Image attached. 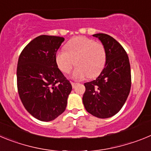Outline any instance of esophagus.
I'll return each instance as SVG.
<instances>
[{"label": "esophagus", "instance_id": "esophagus-1", "mask_svg": "<svg viewBox=\"0 0 151 151\" xmlns=\"http://www.w3.org/2000/svg\"><path fill=\"white\" fill-rule=\"evenodd\" d=\"M71 84H72V86H73V88H75L76 87V85H77V82H71Z\"/></svg>", "mask_w": 151, "mask_h": 151}]
</instances>
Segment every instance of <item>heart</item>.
I'll use <instances>...</instances> for the list:
<instances>
[{
	"label": "heart",
	"mask_w": 151,
	"mask_h": 151,
	"mask_svg": "<svg viewBox=\"0 0 151 151\" xmlns=\"http://www.w3.org/2000/svg\"><path fill=\"white\" fill-rule=\"evenodd\" d=\"M65 50L55 54V62L62 73H69L75 63L76 68L72 78L80 79L88 76L94 78L102 72L106 64V51L105 47L94 39L78 36L69 40Z\"/></svg>",
	"instance_id": "obj_1"
}]
</instances>
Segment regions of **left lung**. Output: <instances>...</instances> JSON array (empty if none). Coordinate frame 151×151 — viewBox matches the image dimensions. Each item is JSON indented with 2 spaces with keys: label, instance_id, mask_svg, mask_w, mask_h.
<instances>
[{
  "label": "left lung",
  "instance_id": "1",
  "mask_svg": "<svg viewBox=\"0 0 151 151\" xmlns=\"http://www.w3.org/2000/svg\"><path fill=\"white\" fill-rule=\"evenodd\" d=\"M106 51L105 66L95 80L85 83L82 102L85 110L97 118L116 114L125 103L131 89V69L122 45L106 34L93 35Z\"/></svg>",
  "mask_w": 151,
  "mask_h": 151
}]
</instances>
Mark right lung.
Returning <instances> with one entry per match:
<instances>
[{"label":"right lung","mask_w":151,"mask_h":151,"mask_svg":"<svg viewBox=\"0 0 151 151\" xmlns=\"http://www.w3.org/2000/svg\"><path fill=\"white\" fill-rule=\"evenodd\" d=\"M63 41V37L40 35L26 45L19 57V95L26 110L43 122L54 120L65 111L72 91L55 62Z\"/></svg>","instance_id":"1"}]
</instances>
